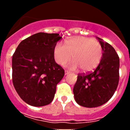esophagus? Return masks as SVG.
<instances>
[{
	"label": "esophagus",
	"instance_id": "34e87169",
	"mask_svg": "<svg viewBox=\"0 0 130 130\" xmlns=\"http://www.w3.org/2000/svg\"><path fill=\"white\" fill-rule=\"evenodd\" d=\"M69 73H70V72H69V71L65 70V75H68Z\"/></svg>",
	"mask_w": 130,
	"mask_h": 130
}]
</instances>
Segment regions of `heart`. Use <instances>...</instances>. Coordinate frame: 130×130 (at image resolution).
Wrapping results in <instances>:
<instances>
[{"mask_svg": "<svg viewBox=\"0 0 130 130\" xmlns=\"http://www.w3.org/2000/svg\"><path fill=\"white\" fill-rule=\"evenodd\" d=\"M55 61L64 66L71 60L74 61L70 65L72 69L80 67L84 72L94 70L100 62L103 55L102 45L94 39L77 36L68 39L64 45L59 42L53 50Z\"/></svg>", "mask_w": 130, "mask_h": 130, "instance_id": "heart-1", "label": "heart"}]
</instances>
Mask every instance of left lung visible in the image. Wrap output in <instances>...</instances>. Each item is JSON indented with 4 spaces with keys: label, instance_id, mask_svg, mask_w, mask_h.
<instances>
[{
    "label": "left lung",
    "instance_id": "1",
    "mask_svg": "<svg viewBox=\"0 0 130 130\" xmlns=\"http://www.w3.org/2000/svg\"><path fill=\"white\" fill-rule=\"evenodd\" d=\"M98 39L103 48L100 62L92 72L79 73L73 90L77 103L85 107L104 105L112 98L119 85V55L109 43Z\"/></svg>",
    "mask_w": 130,
    "mask_h": 130
}]
</instances>
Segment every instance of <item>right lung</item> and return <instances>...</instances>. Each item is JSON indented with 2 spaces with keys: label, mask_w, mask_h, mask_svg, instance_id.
<instances>
[{
  "label": "right lung",
  "mask_w": 130,
  "mask_h": 130,
  "mask_svg": "<svg viewBox=\"0 0 130 130\" xmlns=\"http://www.w3.org/2000/svg\"><path fill=\"white\" fill-rule=\"evenodd\" d=\"M62 38L38 32L21 42L12 57V82L20 98L35 107L49 104L64 70L55 62L53 50Z\"/></svg>",
  "instance_id": "right-lung-1"
}]
</instances>
